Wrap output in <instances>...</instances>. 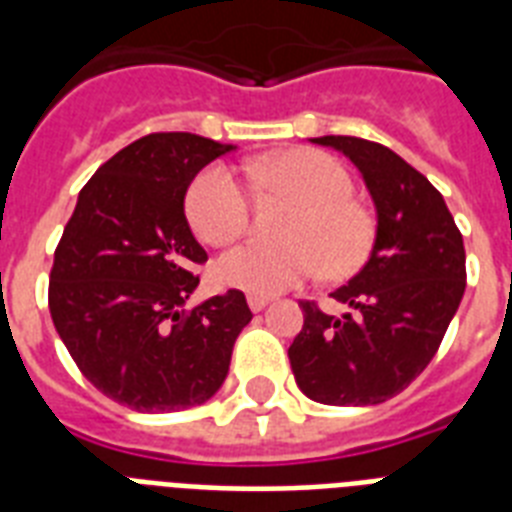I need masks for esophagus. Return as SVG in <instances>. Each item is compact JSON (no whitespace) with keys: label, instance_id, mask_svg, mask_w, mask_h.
Wrapping results in <instances>:
<instances>
[{"label":"esophagus","instance_id":"esophagus-1","mask_svg":"<svg viewBox=\"0 0 512 512\" xmlns=\"http://www.w3.org/2000/svg\"><path fill=\"white\" fill-rule=\"evenodd\" d=\"M247 303H249V308H252V311L255 313H260L265 308V305H268V297H263V295H249L247 297Z\"/></svg>","mask_w":512,"mask_h":512}]
</instances>
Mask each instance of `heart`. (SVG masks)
Here are the masks:
<instances>
[{"label":"heart","instance_id":"heart-1","mask_svg":"<svg viewBox=\"0 0 512 512\" xmlns=\"http://www.w3.org/2000/svg\"><path fill=\"white\" fill-rule=\"evenodd\" d=\"M252 183L281 191L300 204L284 228L287 244L247 241L215 263L223 287L249 295H276L324 271L345 279L369 260L377 236L374 215L353 199L356 183L348 167L316 148H292L247 167ZM185 217L193 233L212 247L241 239L252 223V196L241 177L212 164L185 191Z\"/></svg>","mask_w":512,"mask_h":512}]
</instances>
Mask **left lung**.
<instances>
[{"label": "left lung", "mask_w": 512, "mask_h": 512, "mask_svg": "<svg viewBox=\"0 0 512 512\" xmlns=\"http://www.w3.org/2000/svg\"><path fill=\"white\" fill-rule=\"evenodd\" d=\"M348 156L377 207L372 255L332 292L342 319L303 300L289 364L305 396L332 406L382 404L436 356L465 295L462 233L444 196L390 148L364 138H313Z\"/></svg>", "instance_id": "left-lung-1"}]
</instances>
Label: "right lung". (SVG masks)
<instances>
[{"label": "right lung", "mask_w": 512, "mask_h": 512, "mask_svg": "<svg viewBox=\"0 0 512 512\" xmlns=\"http://www.w3.org/2000/svg\"><path fill=\"white\" fill-rule=\"evenodd\" d=\"M233 151L191 132H154L87 180L50 271V313L79 372L138 412H180L223 385L252 321L228 289L185 308L207 252L185 220L199 170Z\"/></svg>", "instance_id": "1"}]
</instances>
